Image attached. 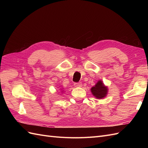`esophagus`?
Wrapping results in <instances>:
<instances>
[{
    "instance_id": "34e87169",
    "label": "esophagus",
    "mask_w": 148,
    "mask_h": 148,
    "mask_svg": "<svg viewBox=\"0 0 148 148\" xmlns=\"http://www.w3.org/2000/svg\"><path fill=\"white\" fill-rule=\"evenodd\" d=\"M74 86L76 88H79L82 86V83H74Z\"/></svg>"
}]
</instances>
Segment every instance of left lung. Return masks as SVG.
<instances>
[{"label": "left lung", "mask_w": 148, "mask_h": 148, "mask_svg": "<svg viewBox=\"0 0 148 148\" xmlns=\"http://www.w3.org/2000/svg\"><path fill=\"white\" fill-rule=\"evenodd\" d=\"M93 96L97 99H101L106 97L108 94V87L104 84L102 80H99L95 86L91 88Z\"/></svg>", "instance_id": "left-lung-1"}]
</instances>
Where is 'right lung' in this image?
Masks as SVG:
<instances>
[{"mask_svg": "<svg viewBox=\"0 0 148 148\" xmlns=\"http://www.w3.org/2000/svg\"><path fill=\"white\" fill-rule=\"evenodd\" d=\"M61 91H62L61 92H63V91H64V90H63V89H61Z\"/></svg>", "mask_w": 148, "mask_h": 148, "instance_id": "add662e5", "label": "right lung"}]
</instances>
